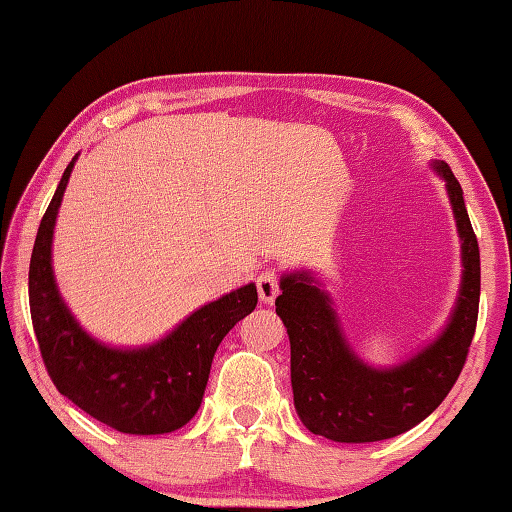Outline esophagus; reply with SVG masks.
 <instances>
[{
  "mask_svg": "<svg viewBox=\"0 0 512 512\" xmlns=\"http://www.w3.org/2000/svg\"><path fill=\"white\" fill-rule=\"evenodd\" d=\"M257 292L259 299L264 303H273L279 295V273L275 268H266L262 275L257 277Z\"/></svg>",
  "mask_w": 512,
  "mask_h": 512,
  "instance_id": "1",
  "label": "esophagus"
}]
</instances>
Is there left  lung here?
Wrapping results in <instances>:
<instances>
[{"mask_svg": "<svg viewBox=\"0 0 512 512\" xmlns=\"http://www.w3.org/2000/svg\"><path fill=\"white\" fill-rule=\"evenodd\" d=\"M436 169L458 220L464 279L449 328L427 350L387 372L365 367L345 345L328 297L312 279H281L275 306L290 336L292 394L299 418L317 436L336 442L400 436L436 411L462 372L480 312V246L460 182L447 162H436Z\"/></svg>", "mask_w": 512, "mask_h": 512, "instance_id": "8db88e82", "label": "left lung"}]
</instances>
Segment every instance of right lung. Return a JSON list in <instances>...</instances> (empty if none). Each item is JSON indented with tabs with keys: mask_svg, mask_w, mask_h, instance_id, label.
<instances>
[{
	"mask_svg": "<svg viewBox=\"0 0 512 512\" xmlns=\"http://www.w3.org/2000/svg\"><path fill=\"white\" fill-rule=\"evenodd\" d=\"M74 160L41 217L28 270L32 328L54 387L92 418L121 433L156 436L187 424L206 389L217 345L257 306L248 284L193 312L165 341L121 352L96 343L63 306L50 266L52 228Z\"/></svg>",
	"mask_w": 512,
	"mask_h": 512,
	"instance_id": "obj_1",
	"label": "right lung"
}]
</instances>
